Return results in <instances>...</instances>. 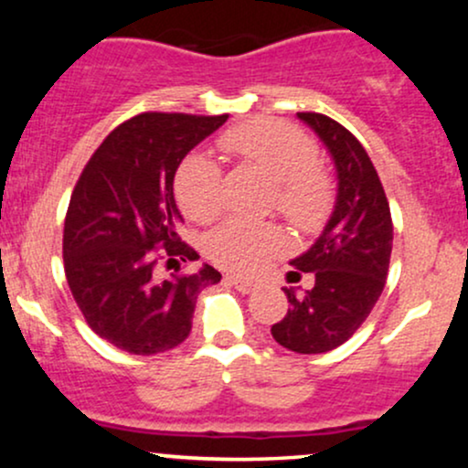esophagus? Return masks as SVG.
Masks as SVG:
<instances>
[{
	"label": "esophagus",
	"mask_w": 468,
	"mask_h": 468,
	"mask_svg": "<svg viewBox=\"0 0 468 468\" xmlns=\"http://www.w3.org/2000/svg\"><path fill=\"white\" fill-rule=\"evenodd\" d=\"M229 282L233 283V286L238 288L239 292H244V294H249V292H252V290L257 288L255 282H250V279H244V277H238V275H230Z\"/></svg>",
	"instance_id": "obj_1"
}]
</instances>
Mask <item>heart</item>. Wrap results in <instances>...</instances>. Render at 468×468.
I'll use <instances>...</instances> for the list:
<instances>
[{
	"mask_svg": "<svg viewBox=\"0 0 468 468\" xmlns=\"http://www.w3.org/2000/svg\"><path fill=\"white\" fill-rule=\"evenodd\" d=\"M230 158L257 171L275 185V204L288 222L302 230L325 224L335 191L316 165L314 143L303 132L275 121H255L233 127L219 138ZM176 196L182 211L196 222H208L224 202V174L213 158L193 154L176 176ZM286 249V235L275 224L230 218L208 233L207 252L218 266L235 272H255Z\"/></svg>",
	"mask_w": 468,
	"mask_h": 468,
	"instance_id": "heart-1",
	"label": "heart"
}]
</instances>
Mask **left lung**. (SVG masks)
<instances>
[{
  "instance_id": "obj_1",
  "label": "left lung",
  "mask_w": 468,
  "mask_h": 468,
  "mask_svg": "<svg viewBox=\"0 0 468 468\" xmlns=\"http://www.w3.org/2000/svg\"><path fill=\"white\" fill-rule=\"evenodd\" d=\"M335 163L336 197L330 219L308 250L290 261L288 282L303 272L313 288H283L288 313L271 327L279 346L297 354H324L343 346L367 319L385 288L389 271V202L363 144L336 121L314 112H299Z\"/></svg>"
}]
</instances>
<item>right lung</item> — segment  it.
<instances>
[{"instance_id": "add662e5", "label": "right lung", "mask_w": 468, "mask_h": 468, "mask_svg": "<svg viewBox=\"0 0 468 468\" xmlns=\"http://www.w3.org/2000/svg\"><path fill=\"white\" fill-rule=\"evenodd\" d=\"M227 118L133 116L101 143L74 186L63 229L68 286L88 325L118 350H174L189 336L197 292L222 279L208 264L163 279L155 264L200 257L180 241L185 219L174 178L185 155Z\"/></svg>"}]
</instances>
